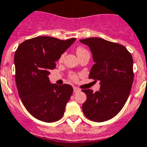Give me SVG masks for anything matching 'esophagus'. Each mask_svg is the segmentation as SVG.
Listing matches in <instances>:
<instances>
[{
    "label": "esophagus",
    "mask_w": 147,
    "mask_h": 147,
    "mask_svg": "<svg viewBox=\"0 0 147 147\" xmlns=\"http://www.w3.org/2000/svg\"><path fill=\"white\" fill-rule=\"evenodd\" d=\"M73 91H74V92L76 93V92H78L80 91V89H79L78 87H75V86H74V87H73Z\"/></svg>",
    "instance_id": "1"
}]
</instances>
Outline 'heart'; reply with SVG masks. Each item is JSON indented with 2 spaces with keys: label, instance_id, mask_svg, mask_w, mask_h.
<instances>
[{
  "label": "heart",
  "instance_id": "obj_1",
  "mask_svg": "<svg viewBox=\"0 0 147 147\" xmlns=\"http://www.w3.org/2000/svg\"><path fill=\"white\" fill-rule=\"evenodd\" d=\"M86 52H88V51L86 50V48H84V47H81V46H80V47H78L77 48H76V53H77V55L78 57L79 56L82 55L83 54L86 53ZM64 55H65L64 53H62V54L60 55L58 61H63V58H64ZM69 78H70V79H72V81H77L78 78V74H75V73H71L69 75Z\"/></svg>",
  "mask_w": 147,
  "mask_h": 147
}]
</instances>
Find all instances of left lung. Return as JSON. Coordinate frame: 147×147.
<instances>
[{"mask_svg":"<svg viewBox=\"0 0 147 147\" xmlns=\"http://www.w3.org/2000/svg\"><path fill=\"white\" fill-rule=\"evenodd\" d=\"M80 41L89 46L95 61L89 78L100 81L99 91L82 90L86 95L83 112L88 119L104 122L118 114L128 99L134 79L133 59L127 48L119 43L100 38Z\"/></svg>","mask_w":147,"mask_h":147,"instance_id":"8db88e82","label":"left lung"}]
</instances>
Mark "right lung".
Returning a JSON list of instances; mask_svg holds the SVG:
<instances>
[{"label": "right lung", "instance_id": "obj_1", "mask_svg": "<svg viewBox=\"0 0 147 147\" xmlns=\"http://www.w3.org/2000/svg\"><path fill=\"white\" fill-rule=\"evenodd\" d=\"M75 38L60 40L38 36L21 43L15 51V82L23 104L37 119L51 123L62 118L73 88L49 83L48 75L55 61Z\"/></svg>", "mask_w": 147, "mask_h": 147}]
</instances>
